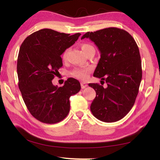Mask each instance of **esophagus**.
<instances>
[{
    "mask_svg": "<svg viewBox=\"0 0 160 160\" xmlns=\"http://www.w3.org/2000/svg\"><path fill=\"white\" fill-rule=\"evenodd\" d=\"M80 84H81V88L82 89L85 88L86 87H88V84H87L85 82H81Z\"/></svg>",
    "mask_w": 160,
    "mask_h": 160,
    "instance_id": "obj_1",
    "label": "esophagus"
}]
</instances>
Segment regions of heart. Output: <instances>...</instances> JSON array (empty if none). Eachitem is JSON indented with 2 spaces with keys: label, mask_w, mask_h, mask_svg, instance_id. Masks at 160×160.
<instances>
[{
  "label": "heart",
  "mask_w": 160,
  "mask_h": 160,
  "mask_svg": "<svg viewBox=\"0 0 160 160\" xmlns=\"http://www.w3.org/2000/svg\"><path fill=\"white\" fill-rule=\"evenodd\" d=\"M81 48L83 51V52L86 54L88 53L89 50H90L91 48H94V47L91 44H82L81 45ZM68 49H66L64 51L63 53V58L66 59L68 53ZM91 68H75L73 71L72 72V75H73L74 77L78 78V79L80 80H85L88 78L89 73H90L91 71Z\"/></svg>",
  "instance_id": "1"
}]
</instances>
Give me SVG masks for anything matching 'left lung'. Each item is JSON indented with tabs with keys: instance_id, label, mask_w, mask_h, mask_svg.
<instances>
[{
	"instance_id": "obj_1",
	"label": "left lung",
	"mask_w": 160,
	"mask_h": 160,
	"mask_svg": "<svg viewBox=\"0 0 160 160\" xmlns=\"http://www.w3.org/2000/svg\"><path fill=\"white\" fill-rule=\"evenodd\" d=\"M89 38L101 53L94 76L105 80L107 88L90 83L96 97L90 106L94 116L104 122H116L132 109L142 80L140 51L128 32L116 28L88 32L81 39Z\"/></svg>"
}]
</instances>
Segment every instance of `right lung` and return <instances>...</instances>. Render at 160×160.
<instances>
[{
  "label": "right lung",
  "mask_w": 160,
  "mask_h": 160,
  "mask_svg": "<svg viewBox=\"0 0 160 160\" xmlns=\"http://www.w3.org/2000/svg\"><path fill=\"white\" fill-rule=\"evenodd\" d=\"M80 35L42 29L29 35L21 44L17 63L18 87L29 112L42 123L63 120L70 112V97L80 90L79 81L72 78L60 88L52 83L63 66L61 55Z\"/></svg>",
  "instance_id": "right-lung-1"
}]
</instances>
